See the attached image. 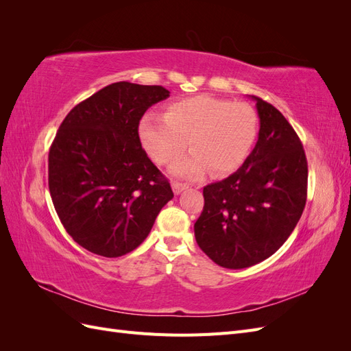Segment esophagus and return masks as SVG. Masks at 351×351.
Returning <instances> with one entry per match:
<instances>
[{"label":"esophagus","mask_w":351,"mask_h":351,"mask_svg":"<svg viewBox=\"0 0 351 351\" xmlns=\"http://www.w3.org/2000/svg\"><path fill=\"white\" fill-rule=\"evenodd\" d=\"M171 186H173V192H174L176 195L182 193L184 189H187V184H186V183H180V182H173Z\"/></svg>","instance_id":"esophagus-1"}]
</instances>
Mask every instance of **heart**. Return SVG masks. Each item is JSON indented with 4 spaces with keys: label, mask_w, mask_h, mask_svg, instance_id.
<instances>
[{
    "label": "heart",
    "mask_w": 351,
    "mask_h": 351,
    "mask_svg": "<svg viewBox=\"0 0 351 351\" xmlns=\"http://www.w3.org/2000/svg\"><path fill=\"white\" fill-rule=\"evenodd\" d=\"M259 133L258 114L246 102L193 97L168 105L164 117L146 115L139 124L142 145L159 165H171L187 147L192 155L178 161L177 176L197 178L205 171H236L250 155Z\"/></svg>",
    "instance_id": "heart-1"
}]
</instances>
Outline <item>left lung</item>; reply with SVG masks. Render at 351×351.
<instances>
[{"label":"left lung","mask_w":351,"mask_h":351,"mask_svg":"<svg viewBox=\"0 0 351 351\" xmlns=\"http://www.w3.org/2000/svg\"><path fill=\"white\" fill-rule=\"evenodd\" d=\"M258 143L222 182L204 187L195 222L199 247L222 268L241 269L277 252L299 222L307 197V161L285 117L258 97Z\"/></svg>","instance_id":"obj_1"}]
</instances>
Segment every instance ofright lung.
<instances>
[{"label": "right lung", "instance_id": "obj_1", "mask_svg": "<svg viewBox=\"0 0 351 351\" xmlns=\"http://www.w3.org/2000/svg\"><path fill=\"white\" fill-rule=\"evenodd\" d=\"M162 86L117 82L74 107L48 155V186L73 240L105 258L134 250L174 193L139 137L146 110L167 99Z\"/></svg>", "mask_w": 351, "mask_h": 351}]
</instances>
